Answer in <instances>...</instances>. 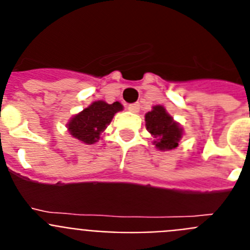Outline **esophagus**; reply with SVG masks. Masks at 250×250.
<instances>
[{
    "instance_id": "esophagus-1",
    "label": "esophagus",
    "mask_w": 250,
    "mask_h": 250,
    "mask_svg": "<svg viewBox=\"0 0 250 250\" xmlns=\"http://www.w3.org/2000/svg\"><path fill=\"white\" fill-rule=\"evenodd\" d=\"M127 109H129L130 111H132V112H139V111H140V104H139V103L130 104V105L127 106Z\"/></svg>"
}]
</instances>
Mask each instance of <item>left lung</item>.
Masks as SVG:
<instances>
[{
	"mask_svg": "<svg viewBox=\"0 0 250 250\" xmlns=\"http://www.w3.org/2000/svg\"><path fill=\"white\" fill-rule=\"evenodd\" d=\"M145 123L147 131L155 138L154 143L158 149L171 150L178 146L182 129L163 106H154L151 111L145 115Z\"/></svg>",
	"mask_w": 250,
	"mask_h": 250,
	"instance_id": "1",
	"label": "left lung"
}]
</instances>
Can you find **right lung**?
Listing matches in <instances>:
<instances>
[{
    "label": "right lung",
    "instance_id": "right-lung-1",
    "mask_svg": "<svg viewBox=\"0 0 250 250\" xmlns=\"http://www.w3.org/2000/svg\"><path fill=\"white\" fill-rule=\"evenodd\" d=\"M120 110H123V105L118 101L114 104L95 101L71 119L67 124L68 131L74 138L85 144H94L100 139L101 132L111 123L114 115Z\"/></svg>",
    "mask_w": 250,
    "mask_h": 250
}]
</instances>
